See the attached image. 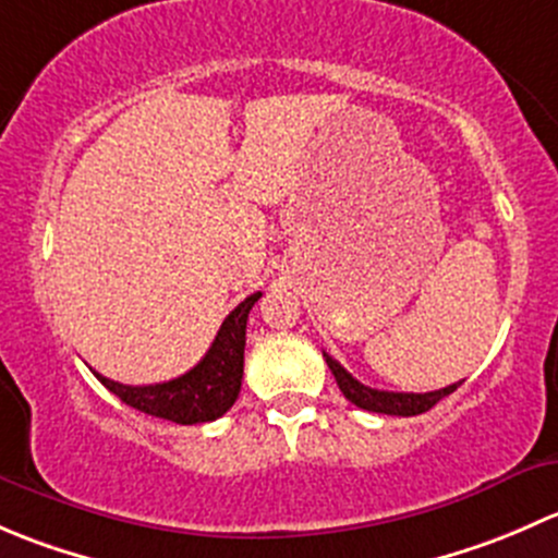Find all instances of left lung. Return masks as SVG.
<instances>
[{
  "instance_id": "obj_1",
  "label": "left lung",
  "mask_w": 558,
  "mask_h": 558,
  "mask_svg": "<svg viewBox=\"0 0 558 558\" xmlns=\"http://www.w3.org/2000/svg\"><path fill=\"white\" fill-rule=\"evenodd\" d=\"M324 359H326V364H329V369H331V375H335L340 391L345 393L348 402H353L356 408H362V410H369V413H384V415H418V413H426V410L435 408V404L440 402L442 397L453 393L461 384V380H459V384L440 388V391H426V393L378 391V388H369V386L359 384V380L353 378V375L348 373V369L342 367L340 362H335L329 353H324Z\"/></svg>"
}]
</instances>
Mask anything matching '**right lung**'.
<instances>
[{
  "label": "right lung",
  "mask_w": 558,
  "mask_h": 558,
  "mask_svg": "<svg viewBox=\"0 0 558 558\" xmlns=\"http://www.w3.org/2000/svg\"><path fill=\"white\" fill-rule=\"evenodd\" d=\"M262 291L251 294L240 302L232 313L223 318L210 351L202 356L194 369H189L180 378L154 386H123L118 380L102 378L105 388H110L121 402L140 413L156 415V418L172 421V424H207L227 413L238 399L243 386V364H245V326L247 313L256 305Z\"/></svg>",
  "instance_id": "right-lung-1"
}]
</instances>
